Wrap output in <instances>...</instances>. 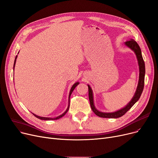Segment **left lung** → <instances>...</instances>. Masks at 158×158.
Here are the masks:
<instances>
[{
	"mask_svg": "<svg viewBox=\"0 0 158 158\" xmlns=\"http://www.w3.org/2000/svg\"><path fill=\"white\" fill-rule=\"evenodd\" d=\"M125 45L129 47L130 49H132L135 53L137 59L138 60V64L139 66V83L138 86L137 88V90L135 92V94L134 96V98L131 100L129 103L125 107L119 110L112 112V113H103L98 111V110H96L94 105V100H93V94H92V90L90 86L88 85V96H89V100H90V106L92 110V111L97 115L99 117L101 118H118L121 117L124 114H125L132 107V106L135 103V102L139 100V99L141 97V95L143 92V88H144V85H145V62L142 57L141 54V50L140 49V47L137 43L135 40L130 39L128 40L125 42Z\"/></svg>",
	"mask_w": 158,
	"mask_h": 158,
	"instance_id": "obj_1",
	"label": "left lung"
}]
</instances>
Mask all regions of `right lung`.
Returning <instances> with one entry per match:
<instances>
[{
  "instance_id": "obj_1",
  "label": "right lung",
  "mask_w": 158,
  "mask_h": 158,
  "mask_svg": "<svg viewBox=\"0 0 158 158\" xmlns=\"http://www.w3.org/2000/svg\"><path fill=\"white\" fill-rule=\"evenodd\" d=\"M17 56H16V57H15V61H14V65H13V68L15 67V63H16V59H17ZM79 85V83L77 82V83H75L73 86H72V88H71V90H70V95H69V105H68V108H67V110H66L62 114V115H59V116H58V117H57V118H43V117H40V116H38V115H35V114H33L35 116L36 118H39V119H42V120H56V119H59V118H62L63 116H64L66 114V112H68V109H69V106H70V95H71V94H72V92H73V90H74L75 89V88L76 87L77 85Z\"/></svg>"
}]
</instances>
